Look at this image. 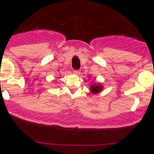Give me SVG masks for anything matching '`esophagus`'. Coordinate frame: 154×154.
Listing matches in <instances>:
<instances>
[{
	"label": "esophagus",
	"instance_id": "1",
	"mask_svg": "<svg viewBox=\"0 0 154 154\" xmlns=\"http://www.w3.org/2000/svg\"><path fill=\"white\" fill-rule=\"evenodd\" d=\"M80 70H74V73L76 74H80Z\"/></svg>",
	"mask_w": 154,
	"mask_h": 154
}]
</instances>
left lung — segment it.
I'll return each mask as SVG.
<instances>
[{"label":"left lung","mask_w":154,"mask_h":154,"mask_svg":"<svg viewBox=\"0 0 154 154\" xmlns=\"http://www.w3.org/2000/svg\"><path fill=\"white\" fill-rule=\"evenodd\" d=\"M90 89H91V92L94 93V94H96V93H98L101 91L102 86H100V84L93 85V86H91V88H90Z\"/></svg>","instance_id":"1"}]
</instances>
